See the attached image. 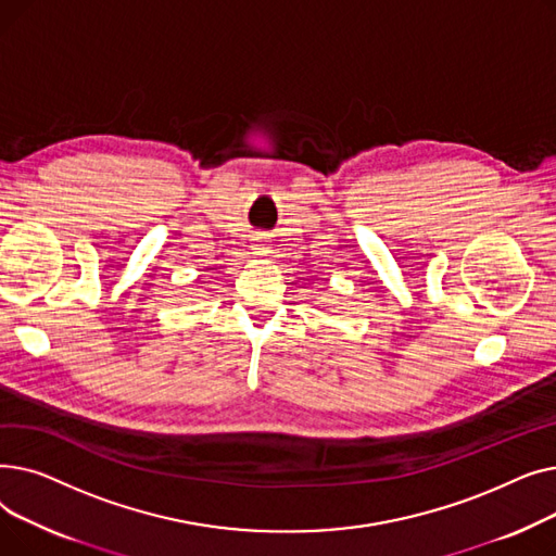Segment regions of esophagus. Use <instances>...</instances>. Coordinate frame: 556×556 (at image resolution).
<instances>
[{"label":"esophagus","mask_w":556,"mask_h":556,"mask_svg":"<svg viewBox=\"0 0 556 556\" xmlns=\"http://www.w3.org/2000/svg\"><path fill=\"white\" fill-rule=\"evenodd\" d=\"M252 250L254 252H268V243L266 241H263V239H254V243H252Z\"/></svg>","instance_id":"obj_1"}]
</instances>
